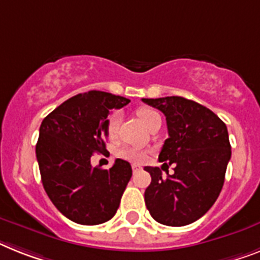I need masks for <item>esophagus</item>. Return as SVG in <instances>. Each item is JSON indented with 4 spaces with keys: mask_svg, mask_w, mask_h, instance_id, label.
<instances>
[{
    "mask_svg": "<svg viewBox=\"0 0 260 260\" xmlns=\"http://www.w3.org/2000/svg\"><path fill=\"white\" fill-rule=\"evenodd\" d=\"M141 170V166H138V165H133V171L134 173H137V171Z\"/></svg>",
    "mask_w": 260,
    "mask_h": 260,
    "instance_id": "esophagus-1",
    "label": "esophagus"
}]
</instances>
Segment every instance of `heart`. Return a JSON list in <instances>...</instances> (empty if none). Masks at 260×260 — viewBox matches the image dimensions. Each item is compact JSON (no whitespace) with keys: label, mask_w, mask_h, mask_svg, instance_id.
<instances>
[{"label":"heart","mask_w":260,"mask_h":260,"mask_svg":"<svg viewBox=\"0 0 260 260\" xmlns=\"http://www.w3.org/2000/svg\"><path fill=\"white\" fill-rule=\"evenodd\" d=\"M137 115L141 119L143 125L149 128L150 126L153 125L154 122L160 121L159 113L151 107H139L137 110ZM121 113L118 110L113 111L107 119V134L110 138H115L118 135V130H119V125H121ZM119 155L125 159L134 162V164H142L147 158V151L141 147H125L119 151Z\"/></svg>","instance_id":"obj_1"}]
</instances>
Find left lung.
<instances>
[{
	"instance_id": "obj_1",
	"label": "left lung",
	"mask_w": 260,
	"mask_h": 260,
	"mask_svg": "<svg viewBox=\"0 0 260 260\" xmlns=\"http://www.w3.org/2000/svg\"><path fill=\"white\" fill-rule=\"evenodd\" d=\"M142 101L166 117L169 138L159 162L174 165V174L167 171V178H162L159 167H145L151 175L146 207L158 223L186 226L205 215L219 197L231 158L227 127L210 109L183 96Z\"/></svg>"
}]
</instances>
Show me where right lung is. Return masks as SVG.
<instances>
[{
	"label": "right lung",
	"instance_id": "add662e5",
	"mask_svg": "<svg viewBox=\"0 0 260 260\" xmlns=\"http://www.w3.org/2000/svg\"><path fill=\"white\" fill-rule=\"evenodd\" d=\"M130 101L91 90L69 98L41 123L36 146L41 179L48 197L68 219L94 226L115 215L132 166L115 159L113 167H91L94 153L106 151L107 115Z\"/></svg>",
	"mask_w": 260,
	"mask_h": 260
}]
</instances>
